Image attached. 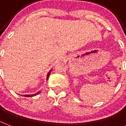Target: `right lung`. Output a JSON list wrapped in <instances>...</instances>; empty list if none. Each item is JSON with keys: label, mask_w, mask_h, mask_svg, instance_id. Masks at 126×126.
<instances>
[{"label": "right lung", "mask_w": 126, "mask_h": 126, "mask_svg": "<svg viewBox=\"0 0 126 126\" xmlns=\"http://www.w3.org/2000/svg\"><path fill=\"white\" fill-rule=\"evenodd\" d=\"M51 70H52V69H51V70L49 71V73H47V77H46V80H48V78H49V77L50 73H51ZM39 93H40V91H39V92H37V93H36V94H31V95H23V96H24V97H33V96L39 94Z\"/></svg>", "instance_id": "1"}]
</instances>
